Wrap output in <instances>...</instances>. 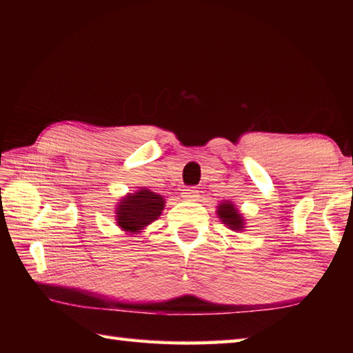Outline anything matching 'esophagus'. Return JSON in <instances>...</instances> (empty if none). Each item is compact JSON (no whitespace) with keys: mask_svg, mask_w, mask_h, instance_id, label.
Returning <instances> with one entry per match:
<instances>
[{"mask_svg":"<svg viewBox=\"0 0 353 353\" xmlns=\"http://www.w3.org/2000/svg\"><path fill=\"white\" fill-rule=\"evenodd\" d=\"M182 197L185 200H196L199 197V191L196 188H192V186H190V188L183 190L182 192Z\"/></svg>","mask_w":353,"mask_h":353,"instance_id":"obj_1","label":"esophagus"}]
</instances>
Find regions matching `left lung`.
I'll use <instances>...</instances> for the list:
<instances>
[{
	"label": "left lung",
	"instance_id": "1",
	"mask_svg": "<svg viewBox=\"0 0 353 353\" xmlns=\"http://www.w3.org/2000/svg\"><path fill=\"white\" fill-rule=\"evenodd\" d=\"M219 216L223 220L224 224H228L230 229L234 230H243L244 228V221L241 219V214H238V209L226 201V203H221L219 206Z\"/></svg>",
	"mask_w": 353,
	"mask_h": 353
}]
</instances>
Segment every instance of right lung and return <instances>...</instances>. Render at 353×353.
Returning a JSON list of instances; mask_svg holds the SVG:
<instances>
[{
    "instance_id": "add662e5",
    "label": "right lung",
    "mask_w": 353,
    "mask_h": 353,
    "mask_svg": "<svg viewBox=\"0 0 353 353\" xmlns=\"http://www.w3.org/2000/svg\"><path fill=\"white\" fill-rule=\"evenodd\" d=\"M163 197L148 190H139L119 201L117 209L118 226L127 232H138L154 221L163 209Z\"/></svg>"
}]
</instances>
